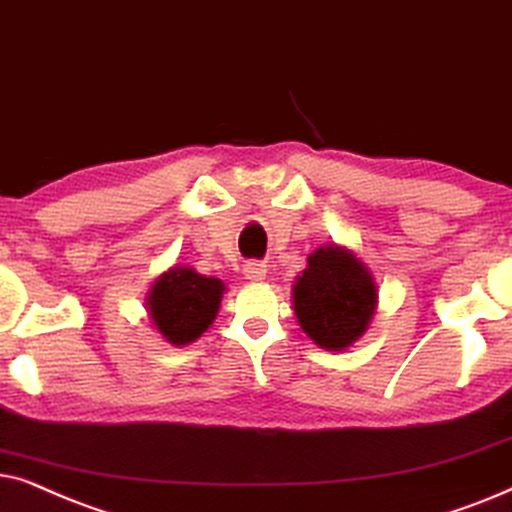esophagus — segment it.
Instances as JSON below:
<instances>
[{
  "label": "esophagus",
  "instance_id": "34e87169",
  "mask_svg": "<svg viewBox=\"0 0 512 512\" xmlns=\"http://www.w3.org/2000/svg\"><path fill=\"white\" fill-rule=\"evenodd\" d=\"M243 274H245V278H248V281L260 283V281H264V278H267V264L248 262L243 267Z\"/></svg>",
  "mask_w": 512,
  "mask_h": 512
}]
</instances>
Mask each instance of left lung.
Segmentation results:
<instances>
[{
  "instance_id": "left-lung-1",
  "label": "left lung",
  "mask_w": 512,
  "mask_h": 512,
  "mask_svg": "<svg viewBox=\"0 0 512 512\" xmlns=\"http://www.w3.org/2000/svg\"><path fill=\"white\" fill-rule=\"evenodd\" d=\"M372 271L342 245H323L292 288L295 316L313 344L344 351L365 335L377 309Z\"/></svg>"
}]
</instances>
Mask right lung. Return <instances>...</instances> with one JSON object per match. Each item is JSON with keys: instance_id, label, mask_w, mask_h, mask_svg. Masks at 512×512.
<instances>
[{"instance_id": "obj_1", "label": "right lung", "mask_w": 512, "mask_h": 512, "mask_svg": "<svg viewBox=\"0 0 512 512\" xmlns=\"http://www.w3.org/2000/svg\"><path fill=\"white\" fill-rule=\"evenodd\" d=\"M224 295L220 278L201 276L189 267H173L147 292V311L156 332L173 346H187L213 323Z\"/></svg>"}]
</instances>
